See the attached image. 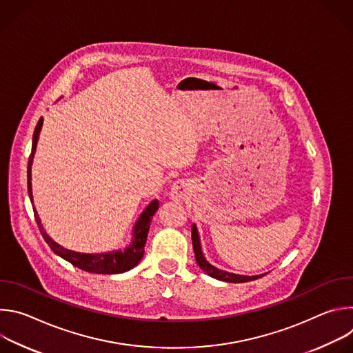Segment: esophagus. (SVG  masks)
I'll list each match as a JSON object with an SVG mask.
<instances>
[{"mask_svg":"<svg viewBox=\"0 0 353 353\" xmlns=\"http://www.w3.org/2000/svg\"><path fill=\"white\" fill-rule=\"evenodd\" d=\"M187 194V185L184 184V181H176L173 185H172V190H170V195L172 198L174 199H181L184 198Z\"/></svg>","mask_w":353,"mask_h":353,"instance_id":"34e87169","label":"esophagus"}]
</instances>
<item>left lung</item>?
<instances>
[{"label":"left lung","instance_id":"obj_1","mask_svg":"<svg viewBox=\"0 0 353 353\" xmlns=\"http://www.w3.org/2000/svg\"><path fill=\"white\" fill-rule=\"evenodd\" d=\"M191 239H192V247H194V254H195L196 264L205 274H208L210 276H212L215 279H219V281H223V282H230V283H241V282H250V281L259 279V278L265 275V274H261V275H254V276H247V275H239V274H232V272H228V271H222V270L214 267L212 264H210L205 260V257L203 254V250H201L199 234H198V230H196L195 225H192V229H191Z\"/></svg>","mask_w":353,"mask_h":353}]
</instances>
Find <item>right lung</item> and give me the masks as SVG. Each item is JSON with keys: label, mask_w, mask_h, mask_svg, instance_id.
<instances>
[{"label": "right lung", "mask_w": 353, "mask_h": 353, "mask_svg": "<svg viewBox=\"0 0 353 353\" xmlns=\"http://www.w3.org/2000/svg\"><path fill=\"white\" fill-rule=\"evenodd\" d=\"M43 125V117H40L34 132H33V142H32V154L29 157V162H28V191H29V196L30 201L33 203V195H32V162H33V157H34V150H36V143L39 139V134ZM159 208V201L154 199L150 203L143 212L141 214V216L138 218L135 226H134V232H132V243L124 250V251H110V253H102V254H83V253H77V251H71L64 248L63 245H60L59 243H56L54 240L50 239V236L44 232L43 226H41V221L33 207L34 211V219L37 222L39 230L41 233V236L44 237L46 243L50 245L54 253L57 256H60L61 259L67 260L68 263H71L74 267H78L86 272H92V274H121L125 271L132 270L143 257V247L146 243V236H148V230L150 226V221H152V216L155 215V212Z\"/></svg>", "instance_id": "right-lung-1"}]
</instances>
